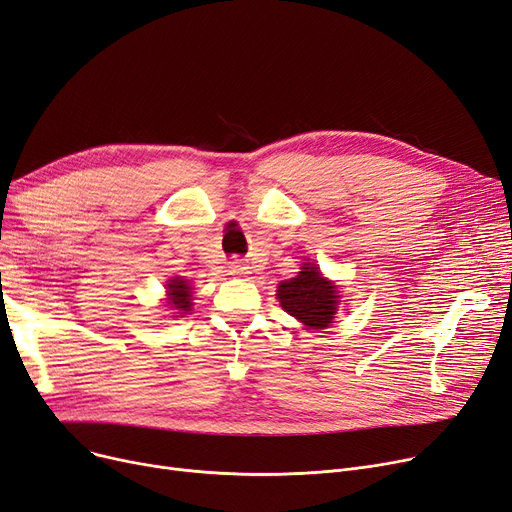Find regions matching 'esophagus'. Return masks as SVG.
Instances as JSON below:
<instances>
[{"label": "esophagus", "instance_id": "esophagus-1", "mask_svg": "<svg viewBox=\"0 0 512 512\" xmlns=\"http://www.w3.org/2000/svg\"><path fill=\"white\" fill-rule=\"evenodd\" d=\"M229 271H231V275H235V277H246V275H250V266H248L246 262L235 260V262H231Z\"/></svg>", "mask_w": 512, "mask_h": 512}]
</instances>
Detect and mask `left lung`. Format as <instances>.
I'll return each instance as SVG.
<instances>
[{
  "instance_id": "8db88e82",
  "label": "left lung",
  "mask_w": 512,
  "mask_h": 512,
  "mask_svg": "<svg viewBox=\"0 0 512 512\" xmlns=\"http://www.w3.org/2000/svg\"><path fill=\"white\" fill-rule=\"evenodd\" d=\"M277 298L283 310L306 329H325L335 319L339 291L333 281L321 275L319 266L304 262L302 271L294 279L279 283Z\"/></svg>"
}]
</instances>
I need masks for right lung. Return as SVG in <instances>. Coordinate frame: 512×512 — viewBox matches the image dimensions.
Returning a JSON list of instances; mask_svg holds the SVG:
<instances>
[{
  "label": "right lung",
  "instance_id": "obj_1",
  "mask_svg": "<svg viewBox=\"0 0 512 512\" xmlns=\"http://www.w3.org/2000/svg\"><path fill=\"white\" fill-rule=\"evenodd\" d=\"M166 304L177 310V314H189L191 306H193V298H191V285L187 283V279L183 277H173L168 279L166 283Z\"/></svg>",
  "mask_w": 512,
  "mask_h": 512
}]
</instances>
